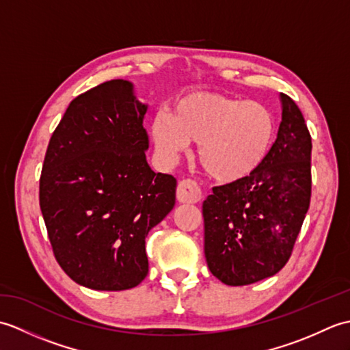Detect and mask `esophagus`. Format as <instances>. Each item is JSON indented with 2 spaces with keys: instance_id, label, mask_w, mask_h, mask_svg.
<instances>
[{
  "instance_id": "esophagus-1",
  "label": "esophagus",
  "mask_w": 350,
  "mask_h": 350,
  "mask_svg": "<svg viewBox=\"0 0 350 350\" xmlns=\"http://www.w3.org/2000/svg\"><path fill=\"white\" fill-rule=\"evenodd\" d=\"M177 200L180 203H198L202 200V189H200L197 182L185 179L177 187Z\"/></svg>"
}]
</instances>
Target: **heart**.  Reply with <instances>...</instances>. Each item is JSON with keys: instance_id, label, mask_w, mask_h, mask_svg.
I'll list each match as a JSON object with an SVG mask.
<instances>
[{"instance_id": "1", "label": "heart", "mask_w": 350, "mask_h": 350, "mask_svg": "<svg viewBox=\"0 0 350 350\" xmlns=\"http://www.w3.org/2000/svg\"><path fill=\"white\" fill-rule=\"evenodd\" d=\"M275 122L263 103L237 100L212 93L185 96L173 117L161 114L152 124L153 143L162 156L174 161L198 143V162L219 182L250 176L272 146Z\"/></svg>"}]
</instances>
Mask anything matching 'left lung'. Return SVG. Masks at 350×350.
<instances>
[{
    "label": "left lung",
    "instance_id": "8db88e82",
    "mask_svg": "<svg viewBox=\"0 0 350 350\" xmlns=\"http://www.w3.org/2000/svg\"><path fill=\"white\" fill-rule=\"evenodd\" d=\"M278 135L247 177L203 202L204 256L227 286H247L288 262L311 198V135L301 109L281 93Z\"/></svg>",
    "mask_w": 350,
    "mask_h": 350
}]
</instances>
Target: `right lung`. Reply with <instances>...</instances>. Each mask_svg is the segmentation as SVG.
I'll use <instances>...</instances> for the list:
<instances>
[{
	"mask_svg": "<svg viewBox=\"0 0 350 350\" xmlns=\"http://www.w3.org/2000/svg\"><path fill=\"white\" fill-rule=\"evenodd\" d=\"M146 111L129 81L111 79L73 99L49 139L40 211L55 260L84 287L138 286L146 236L174 207L177 180L146 161Z\"/></svg>",
	"mask_w": 350,
	"mask_h": 350,
	"instance_id": "1",
	"label": "right lung"
}]
</instances>
